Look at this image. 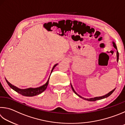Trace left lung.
<instances>
[{"instance_id":"obj_1","label":"left lung","mask_w":125,"mask_h":125,"mask_svg":"<svg viewBox=\"0 0 125 125\" xmlns=\"http://www.w3.org/2000/svg\"><path fill=\"white\" fill-rule=\"evenodd\" d=\"M113 46H114L115 49H116L117 50V47H116V44H115V43L114 42H113ZM116 57H117V61L118 62V61H119V52H118L117 51H117H116ZM70 85H71V87H72V88L73 91L74 92L75 94L76 95H78V96L80 97V98H83V99H85V100H86V101H97V100H100V99H104V98H107L108 97H109V96H110L111 94H113V92L114 91L115 88V89H114L113 90H112V91H110V92H109L108 94H107L105 95H104V96H101V97H94V98H83V97L80 96V95H79L75 91L74 89L73 88V87L71 83H70Z\"/></svg>"}]
</instances>
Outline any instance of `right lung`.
<instances>
[{
  "label": "right lung",
  "instance_id": "add662e5",
  "mask_svg": "<svg viewBox=\"0 0 125 125\" xmlns=\"http://www.w3.org/2000/svg\"><path fill=\"white\" fill-rule=\"evenodd\" d=\"M57 64H56L53 67L52 69V70H51V74L52 73V72L54 68H55V67ZM49 79H50V77L48 79V80H47L46 83H45V84H44V85L40 86V87H37V88H26V89H20V88H17V87H16V86L12 85V84H11V83H9L6 79H5V80H6V83H7L9 85V86H10V87L12 88V89L15 91L16 92H17V93H19V94H22V96H27V97H33V96H37V95L42 94V92H44V91L46 89L47 85H48V84H49Z\"/></svg>",
  "mask_w": 125,
  "mask_h": 125
}]
</instances>
